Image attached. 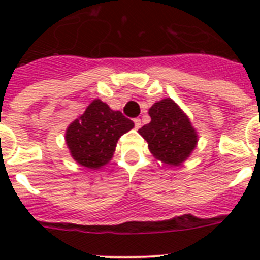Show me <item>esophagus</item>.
Returning <instances> with one entry per match:
<instances>
[{"instance_id": "obj_1", "label": "esophagus", "mask_w": 260, "mask_h": 260, "mask_svg": "<svg viewBox=\"0 0 260 260\" xmlns=\"http://www.w3.org/2000/svg\"><path fill=\"white\" fill-rule=\"evenodd\" d=\"M134 125L135 128H139L142 126V121L139 118H134Z\"/></svg>"}]
</instances>
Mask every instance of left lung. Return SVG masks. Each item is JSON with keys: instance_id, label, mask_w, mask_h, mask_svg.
<instances>
[{"instance_id": "1", "label": "left lung", "mask_w": 260, "mask_h": 260, "mask_svg": "<svg viewBox=\"0 0 260 260\" xmlns=\"http://www.w3.org/2000/svg\"><path fill=\"white\" fill-rule=\"evenodd\" d=\"M151 122L139 128L151 153L168 165H180L198 143L197 130L189 117L172 99H162L150 108Z\"/></svg>"}]
</instances>
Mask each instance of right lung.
I'll use <instances>...</instances> for the list:
<instances>
[{"mask_svg": "<svg viewBox=\"0 0 260 260\" xmlns=\"http://www.w3.org/2000/svg\"><path fill=\"white\" fill-rule=\"evenodd\" d=\"M133 127L132 119L95 99L84 113L69 125L66 144L78 164L98 169L109 162L119 137Z\"/></svg>", "mask_w": 260, "mask_h": 260, "instance_id": "obj_1", "label": "right lung"}]
</instances>
